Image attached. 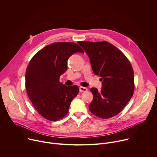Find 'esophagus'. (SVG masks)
<instances>
[{
	"label": "esophagus",
	"instance_id": "obj_1",
	"mask_svg": "<svg viewBox=\"0 0 157 157\" xmlns=\"http://www.w3.org/2000/svg\"><path fill=\"white\" fill-rule=\"evenodd\" d=\"M86 91H87V89L86 87H84L82 86L79 87V91L80 92H85Z\"/></svg>",
	"mask_w": 157,
	"mask_h": 157
}]
</instances>
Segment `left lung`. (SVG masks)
I'll return each instance as SVG.
<instances>
[{
  "label": "left lung",
  "instance_id": "obj_1",
  "mask_svg": "<svg viewBox=\"0 0 157 157\" xmlns=\"http://www.w3.org/2000/svg\"><path fill=\"white\" fill-rule=\"evenodd\" d=\"M90 59L93 71L101 77L102 89L92 87L89 105L95 116L108 119L118 114L132 98L134 73L124 54L107 41H79Z\"/></svg>",
  "mask_w": 157,
  "mask_h": 157
}]
</instances>
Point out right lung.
I'll return each mask as SVG.
<instances>
[{
	"label": "right lung",
	"mask_w": 157,
	"mask_h": 157,
	"mask_svg": "<svg viewBox=\"0 0 157 157\" xmlns=\"http://www.w3.org/2000/svg\"><path fill=\"white\" fill-rule=\"evenodd\" d=\"M78 52L84 53L75 43L55 42L37 52L27 66V94L38 113L47 120L64 117L78 94L77 86H66L59 82L60 76L68 68V58Z\"/></svg>",
	"instance_id": "1"
}]
</instances>
